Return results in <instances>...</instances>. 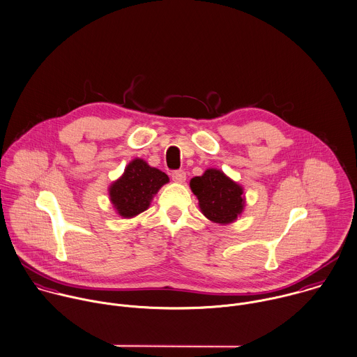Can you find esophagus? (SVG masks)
<instances>
[{
    "mask_svg": "<svg viewBox=\"0 0 357 357\" xmlns=\"http://www.w3.org/2000/svg\"><path fill=\"white\" fill-rule=\"evenodd\" d=\"M172 178H173V181H176V183H184L185 181V178H187V174H185V172L184 170H176V172H173V174H172Z\"/></svg>",
    "mask_w": 357,
    "mask_h": 357,
    "instance_id": "obj_1",
    "label": "esophagus"
}]
</instances>
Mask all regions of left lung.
<instances>
[{
  "label": "left lung",
  "instance_id": "1",
  "mask_svg": "<svg viewBox=\"0 0 357 357\" xmlns=\"http://www.w3.org/2000/svg\"><path fill=\"white\" fill-rule=\"evenodd\" d=\"M190 187L198 198L202 215L220 226L231 225L245 208L243 188L225 172L209 167L202 176L191 178Z\"/></svg>",
  "mask_w": 357,
  "mask_h": 357
}]
</instances>
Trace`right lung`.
<instances>
[{
  "label": "right lung",
  "instance_id": "obj_1",
  "mask_svg": "<svg viewBox=\"0 0 357 357\" xmlns=\"http://www.w3.org/2000/svg\"><path fill=\"white\" fill-rule=\"evenodd\" d=\"M167 183L166 173L149 166L144 159L135 158L109 185V199L119 216L131 219L145 212L158 191Z\"/></svg>",
  "mask_w": 357,
  "mask_h": 357
}]
</instances>
